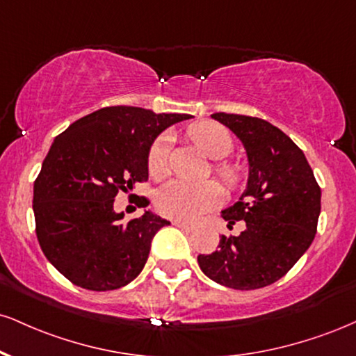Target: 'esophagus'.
Instances as JSON below:
<instances>
[{
	"mask_svg": "<svg viewBox=\"0 0 356 356\" xmlns=\"http://www.w3.org/2000/svg\"><path fill=\"white\" fill-rule=\"evenodd\" d=\"M172 224H174L175 227H179V229L186 230V232H191V230L194 229V225H192V224H187V222H184V220H174Z\"/></svg>",
	"mask_w": 356,
	"mask_h": 356,
	"instance_id": "obj_1",
	"label": "esophagus"
}]
</instances>
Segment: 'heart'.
<instances>
[{"mask_svg": "<svg viewBox=\"0 0 356 356\" xmlns=\"http://www.w3.org/2000/svg\"><path fill=\"white\" fill-rule=\"evenodd\" d=\"M189 137L211 159H222L232 151V137L225 127L216 122H197L189 129ZM147 170L152 179H162L169 172V137L159 136L154 140L147 154ZM216 174L229 189H235L242 174L237 165L219 162ZM220 187L216 182L191 184L174 181L164 184L156 194V207L162 216L170 219L191 220L200 213L212 211L220 202Z\"/></svg>", "mask_w": 356, "mask_h": 356, "instance_id": "b5f03b06", "label": "heart"}]
</instances>
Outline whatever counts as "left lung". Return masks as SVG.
Instances as JSON below:
<instances>
[{
  "instance_id": "1",
  "label": "left lung",
  "mask_w": 356,
  "mask_h": 356,
  "mask_svg": "<svg viewBox=\"0 0 356 356\" xmlns=\"http://www.w3.org/2000/svg\"><path fill=\"white\" fill-rule=\"evenodd\" d=\"M242 140L248 157L247 189L222 211L227 227L245 222L241 235H222L219 248L199 255L200 270L235 290L280 280L314 242L322 191L302 149L259 118L212 114Z\"/></svg>"
}]
</instances>
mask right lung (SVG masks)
<instances>
[{
	"instance_id": "obj_1",
	"label": "right lung",
	"mask_w": 356,
	"mask_h": 356,
	"mask_svg": "<svg viewBox=\"0 0 356 356\" xmlns=\"http://www.w3.org/2000/svg\"><path fill=\"white\" fill-rule=\"evenodd\" d=\"M189 118L111 106L56 137L34 181L33 211L42 254L67 280L106 292L139 275L154 235L170 222L149 211L124 222V213L114 212V199L147 181L154 139ZM147 205L140 197L139 207Z\"/></svg>"
}]
</instances>
